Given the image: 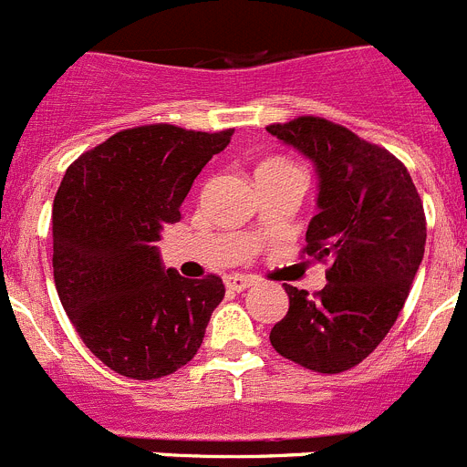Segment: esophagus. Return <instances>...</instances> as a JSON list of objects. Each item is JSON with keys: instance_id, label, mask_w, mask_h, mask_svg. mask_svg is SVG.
<instances>
[{"instance_id": "1", "label": "esophagus", "mask_w": 467, "mask_h": 467, "mask_svg": "<svg viewBox=\"0 0 467 467\" xmlns=\"http://www.w3.org/2000/svg\"><path fill=\"white\" fill-rule=\"evenodd\" d=\"M224 285H226V287H229V290L243 292V290H247V287H253L254 280L250 278V275L234 274V275H226V278H224Z\"/></svg>"}]
</instances>
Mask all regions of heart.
Wrapping results in <instances>:
<instances>
[{
	"label": "heart",
	"instance_id": "obj_1",
	"mask_svg": "<svg viewBox=\"0 0 467 467\" xmlns=\"http://www.w3.org/2000/svg\"><path fill=\"white\" fill-rule=\"evenodd\" d=\"M278 168H295L290 161H283V159H271V161H264L259 171H278Z\"/></svg>",
	"mask_w": 467,
	"mask_h": 467
}]
</instances>
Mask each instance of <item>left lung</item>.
<instances>
[{
  "mask_svg": "<svg viewBox=\"0 0 467 467\" xmlns=\"http://www.w3.org/2000/svg\"><path fill=\"white\" fill-rule=\"evenodd\" d=\"M313 161L320 192L304 254L329 262L316 295L285 285L290 308L271 329L280 356L320 374L360 365L402 311L426 250V214L402 161L320 117L266 126Z\"/></svg>",
  "mask_w": 467,
  "mask_h": 467,
  "instance_id": "obj_1",
  "label": "left lung"
}]
</instances>
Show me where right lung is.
I'll return each instance as SVG.
<instances>
[{"mask_svg": "<svg viewBox=\"0 0 467 467\" xmlns=\"http://www.w3.org/2000/svg\"><path fill=\"white\" fill-rule=\"evenodd\" d=\"M231 135L128 128L81 154L57 187V296L90 353L121 377L150 381L187 365L224 299L220 275L187 280L163 269L154 243L180 222L193 180Z\"/></svg>", "mask_w": 467, "mask_h": 467, "instance_id": "add662e5", "label": "right lung"}]
</instances>
